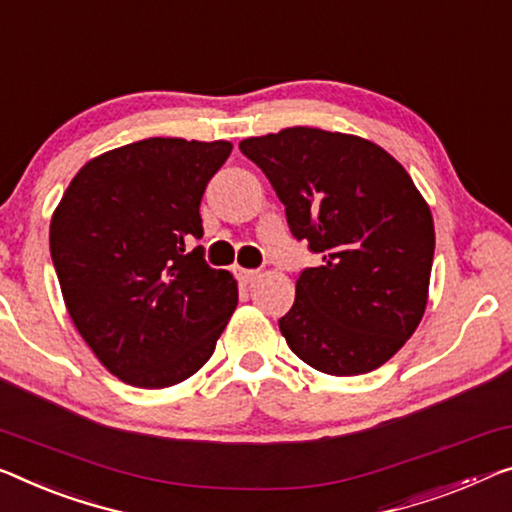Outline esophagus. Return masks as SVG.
Here are the masks:
<instances>
[{
    "label": "esophagus",
    "instance_id": "1",
    "mask_svg": "<svg viewBox=\"0 0 512 512\" xmlns=\"http://www.w3.org/2000/svg\"><path fill=\"white\" fill-rule=\"evenodd\" d=\"M234 273H236V278H239L243 285H253V282L259 278V271H255V269H234Z\"/></svg>",
    "mask_w": 512,
    "mask_h": 512
}]
</instances>
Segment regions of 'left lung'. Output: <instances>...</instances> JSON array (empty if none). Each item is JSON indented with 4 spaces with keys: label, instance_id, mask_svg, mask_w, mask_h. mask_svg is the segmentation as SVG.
<instances>
[{
    "label": "left lung",
    "instance_id": "8db88e82",
    "mask_svg": "<svg viewBox=\"0 0 512 512\" xmlns=\"http://www.w3.org/2000/svg\"><path fill=\"white\" fill-rule=\"evenodd\" d=\"M239 149L271 181L292 234L322 255L278 319L289 349L326 375L377 370L427 305L434 223L421 190L388 151L358 135L294 126Z\"/></svg>",
    "mask_w": 512,
    "mask_h": 512
}]
</instances>
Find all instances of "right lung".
I'll use <instances>...</instances> for the list:
<instances>
[{
    "instance_id": "1",
    "label": "right lung",
    "mask_w": 512,
    "mask_h": 512,
    "mask_svg": "<svg viewBox=\"0 0 512 512\" xmlns=\"http://www.w3.org/2000/svg\"><path fill=\"white\" fill-rule=\"evenodd\" d=\"M232 142L149 137L80 167L50 220V255L68 315L103 368L167 388L209 361L239 301L211 269L200 202Z\"/></svg>"
}]
</instances>
